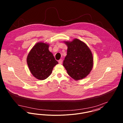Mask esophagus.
Listing matches in <instances>:
<instances>
[{
	"label": "esophagus",
	"mask_w": 123,
	"mask_h": 123,
	"mask_svg": "<svg viewBox=\"0 0 123 123\" xmlns=\"http://www.w3.org/2000/svg\"><path fill=\"white\" fill-rule=\"evenodd\" d=\"M59 64H62V59H60L59 61Z\"/></svg>",
	"instance_id": "esophagus-1"
}]
</instances>
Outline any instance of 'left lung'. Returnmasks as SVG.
I'll return each mask as SVG.
<instances>
[{
    "label": "left lung",
    "mask_w": 123,
    "mask_h": 123,
    "mask_svg": "<svg viewBox=\"0 0 123 123\" xmlns=\"http://www.w3.org/2000/svg\"><path fill=\"white\" fill-rule=\"evenodd\" d=\"M64 42L68 49L63 66L74 80H78L85 78L93 66V58L90 49L86 43L78 39Z\"/></svg>",
    "instance_id": "obj_1"
}]
</instances>
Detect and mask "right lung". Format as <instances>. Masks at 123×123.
Masks as SVG:
<instances>
[{
  "label": "right lung",
  "mask_w": 123,
  "mask_h": 123,
  "mask_svg": "<svg viewBox=\"0 0 123 123\" xmlns=\"http://www.w3.org/2000/svg\"><path fill=\"white\" fill-rule=\"evenodd\" d=\"M48 43L39 42L34 46L28 53L27 63L32 75L39 80L47 79L53 67L58 63L53 53L49 50Z\"/></svg>",
  "instance_id": "right-lung-1"
}]
</instances>
